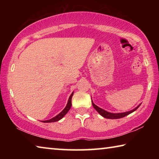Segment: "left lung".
<instances>
[{"mask_svg": "<svg viewBox=\"0 0 159 159\" xmlns=\"http://www.w3.org/2000/svg\"><path fill=\"white\" fill-rule=\"evenodd\" d=\"M92 104H93V106L94 108L95 109V110L97 111H98L99 114H100L102 116H103L104 118H109V119H117V118H123L125 117V116H128V114H131V113H133V111H135V110L138 108V107L141 105L140 104H139V105L136 107V108H134V109L131 110V111H129L127 112H123V113H110L105 111V110L101 109L100 107H98L97 105H95V104L93 103V102L92 100Z\"/></svg>", "mask_w": 159, "mask_h": 159, "instance_id": "obj_1", "label": "left lung"}]
</instances>
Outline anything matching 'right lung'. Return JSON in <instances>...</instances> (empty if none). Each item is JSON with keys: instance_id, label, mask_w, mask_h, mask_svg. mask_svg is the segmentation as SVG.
<instances>
[{"instance_id": "add662e5", "label": "right lung", "mask_w": 159, "mask_h": 159, "mask_svg": "<svg viewBox=\"0 0 159 159\" xmlns=\"http://www.w3.org/2000/svg\"><path fill=\"white\" fill-rule=\"evenodd\" d=\"M74 95V93H71V95H70L69 98V100L68 102H67V104L65 108H64L62 111H61L60 114L56 116L53 117L52 118H51L50 120H43L42 122L43 123H52V122H56V121H58V120H60V119H61L64 116H65L67 112L69 111V109H71V98H72V96Z\"/></svg>"}]
</instances>
